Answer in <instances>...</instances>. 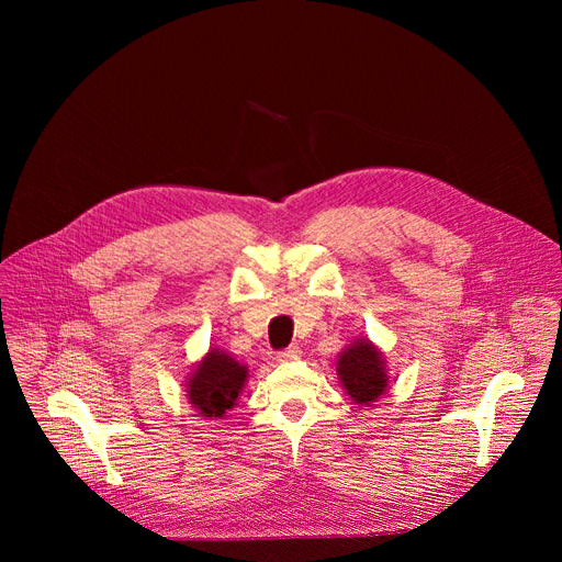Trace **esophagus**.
<instances>
[{"label":"esophagus","instance_id":"1","mask_svg":"<svg viewBox=\"0 0 562 562\" xmlns=\"http://www.w3.org/2000/svg\"><path fill=\"white\" fill-rule=\"evenodd\" d=\"M300 356H302L300 345H289L286 349L278 351V360H280V362H291V360H297Z\"/></svg>","mask_w":562,"mask_h":562}]
</instances>
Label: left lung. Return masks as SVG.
I'll use <instances>...</instances> for the list:
<instances>
[{
    "label": "left lung",
    "mask_w": 562,
    "mask_h": 562,
    "mask_svg": "<svg viewBox=\"0 0 562 562\" xmlns=\"http://www.w3.org/2000/svg\"><path fill=\"white\" fill-rule=\"evenodd\" d=\"M338 375L356 405H371L386 389V373L380 351L369 340L347 347L338 360Z\"/></svg>",
    "instance_id": "obj_1"
}]
</instances>
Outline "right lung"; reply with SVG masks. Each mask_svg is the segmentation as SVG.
<instances>
[{"label": "right lung", "mask_w": 562, "mask_h": 562, "mask_svg": "<svg viewBox=\"0 0 562 562\" xmlns=\"http://www.w3.org/2000/svg\"><path fill=\"white\" fill-rule=\"evenodd\" d=\"M247 380V367L224 351L211 349L189 378L187 391L193 407L206 418H222L233 409L235 400Z\"/></svg>", "instance_id": "right-lung-1"}]
</instances>
